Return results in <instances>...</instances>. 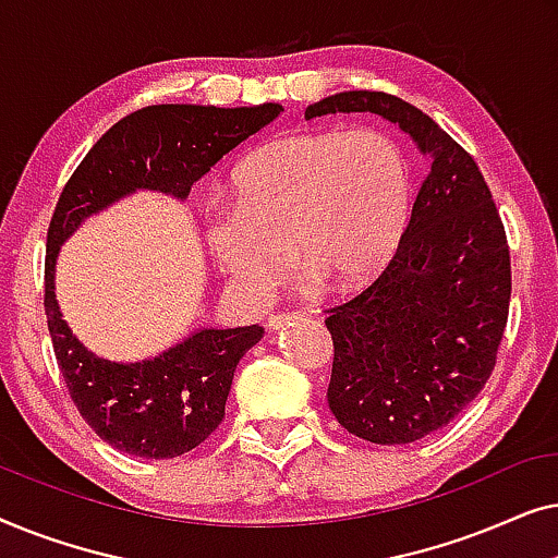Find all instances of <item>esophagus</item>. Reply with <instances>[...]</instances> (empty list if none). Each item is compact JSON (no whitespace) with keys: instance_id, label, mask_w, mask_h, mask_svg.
<instances>
[{"instance_id":"1","label":"esophagus","mask_w":558,"mask_h":558,"mask_svg":"<svg viewBox=\"0 0 558 558\" xmlns=\"http://www.w3.org/2000/svg\"><path fill=\"white\" fill-rule=\"evenodd\" d=\"M289 319H294V315H289V312H287V315H271L269 319H266V330L277 332L289 323Z\"/></svg>"}]
</instances>
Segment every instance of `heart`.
<instances>
[{
  "label": "heart",
  "instance_id": "obj_1",
  "mask_svg": "<svg viewBox=\"0 0 558 558\" xmlns=\"http://www.w3.org/2000/svg\"><path fill=\"white\" fill-rule=\"evenodd\" d=\"M233 203L205 216L203 239L241 300H269L287 271V245L327 287L353 289L378 277L399 248L411 208L409 159L378 129L289 134L233 172Z\"/></svg>",
  "mask_w": 558,
  "mask_h": 558
}]
</instances>
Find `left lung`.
I'll return each mask as SVG.
<instances>
[{"label": "left lung", "instance_id": "obj_1", "mask_svg": "<svg viewBox=\"0 0 558 558\" xmlns=\"http://www.w3.org/2000/svg\"><path fill=\"white\" fill-rule=\"evenodd\" d=\"M368 111L411 136L429 162L386 271L325 319L335 342L327 403L350 434L409 445L477 399L508 323L506 228L475 159L416 106L342 90L304 119Z\"/></svg>", "mask_w": 558, "mask_h": 558}]
</instances>
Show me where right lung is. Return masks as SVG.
<instances>
[{
  "label": "right lung",
  "mask_w": 558,
  "mask_h": 558,
  "mask_svg": "<svg viewBox=\"0 0 558 558\" xmlns=\"http://www.w3.org/2000/svg\"><path fill=\"white\" fill-rule=\"evenodd\" d=\"M281 111V104L147 106L117 121L60 193L45 254L48 330L73 403L119 452L170 460L203 445L223 422L235 365L264 338V327H201L155 357L106 361L75 338L60 312V246L90 216L140 190L187 201L193 182Z\"/></svg>",
  "instance_id": "add662e5"
}]
</instances>
